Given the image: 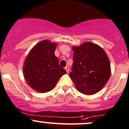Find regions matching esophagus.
Segmentation results:
<instances>
[{
	"label": "esophagus",
	"instance_id": "34e87169",
	"mask_svg": "<svg viewBox=\"0 0 129 129\" xmlns=\"http://www.w3.org/2000/svg\"><path fill=\"white\" fill-rule=\"evenodd\" d=\"M65 69H66V71H67V73H69V67L68 66H66V67H65Z\"/></svg>",
	"mask_w": 129,
	"mask_h": 129
}]
</instances>
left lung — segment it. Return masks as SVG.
Here are the masks:
<instances>
[{"label":"left lung","mask_w":129,"mask_h":129,"mask_svg":"<svg viewBox=\"0 0 129 129\" xmlns=\"http://www.w3.org/2000/svg\"><path fill=\"white\" fill-rule=\"evenodd\" d=\"M72 72L69 74L79 92L92 95L99 92L111 74L109 57L99 45L87 42L72 47Z\"/></svg>","instance_id":"obj_1"}]
</instances>
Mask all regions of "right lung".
Listing matches in <instances>:
<instances>
[{"label": "right lung", "mask_w": 129, "mask_h": 129, "mask_svg": "<svg viewBox=\"0 0 129 129\" xmlns=\"http://www.w3.org/2000/svg\"><path fill=\"white\" fill-rule=\"evenodd\" d=\"M57 43L44 40L36 44L24 62L23 72L27 84L38 92L45 93L55 87L66 71L54 54Z\"/></svg>", "instance_id": "add662e5"}]
</instances>
